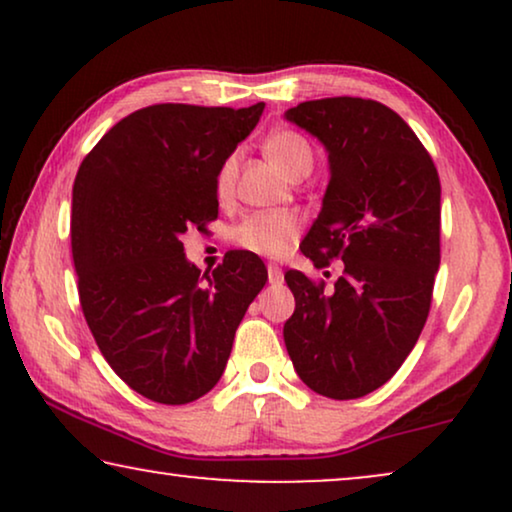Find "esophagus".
Instances as JSON below:
<instances>
[{"mask_svg": "<svg viewBox=\"0 0 512 512\" xmlns=\"http://www.w3.org/2000/svg\"><path fill=\"white\" fill-rule=\"evenodd\" d=\"M268 282L270 284H282L284 282V272H282V268H279V265H275V263L268 265Z\"/></svg>", "mask_w": 512, "mask_h": 512, "instance_id": "obj_1", "label": "esophagus"}]
</instances>
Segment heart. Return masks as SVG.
<instances>
[{
    "instance_id": "b5f03b06",
    "label": "heart",
    "mask_w": 512,
    "mask_h": 512,
    "mask_svg": "<svg viewBox=\"0 0 512 512\" xmlns=\"http://www.w3.org/2000/svg\"><path fill=\"white\" fill-rule=\"evenodd\" d=\"M265 156L272 160L284 177L298 179L310 174L314 165V151L303 135L293 130H275L263 142ZM237 177V158L228 156L216 172V195L228 198L233 193ZM300 221L291 212H256L235 228V242L242 249L258 256H284L296 242Z\"/></svg>"
}]
</instances>
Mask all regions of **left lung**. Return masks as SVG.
Returning a JSON list of instances; mask_svg holds the SVG:
<instances>
[{
  "label": "left lung",
  "instance_id": "obj_1",
  "mask_svg": "<svg viewBox=\"0 0 512 512\" xmlns=\"http://www.w3.org/2000/svg\"><path fill=\"white\" fill-rule=\"evenodd\" d=\"M328 151L324 205L303 240L333 289L289 270L284 342L300 380L335 401L389 382L422 333L440 265V179L410 125L382 102L324 97L286 111Z\"/></svg>",
  "mask_w": 512,
  "mask_h": 512
}]
</instances>
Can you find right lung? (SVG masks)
Returning <instances> with one entry per match:
<instances>
[{
    "label": "right lung",
    "mask_w": 512,
    "mask_h": 512,
    "mask_svg": "<svg viewBox=\"0 0 512 512\" xmlns=\"http://www.w3.org/2000/svg\"><path fill=\"white\" fill-rule=\"evenodd\" d=\"M263 109L144 107L76 172L72 256L83 317L114 373L156 403L198 401L221 380L237 326L268 282L261 258L235 249L202 283L181 242L219 216L216 172Z\"/></svg>",
    "instance_id": "add662e5"
}]
</instances>
